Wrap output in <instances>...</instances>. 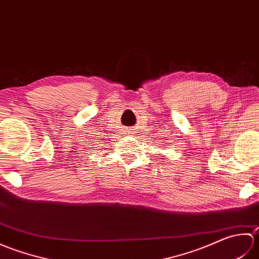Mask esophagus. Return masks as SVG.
<instances>
[{"mask_svg":"<svg viewBox=\"0 0 259 259\" xmlns=\"http://www.w3.org/2000/svg\"><path fill=\"white\" fill-rule=\"evenodd\" d=\"M123 134H124V136H129L133 138V137L136 136V130L134 128H131V126H129V128H125L123 130Z\"/></svg>","mask_w":259,"mask_h":259,"instance_id":"obj_1","label":"esophagus"}]
</instances>
